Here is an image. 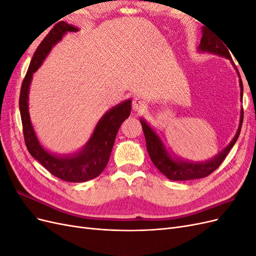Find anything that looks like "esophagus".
I'll list each match as a JSON object with an SVG mask.
<instances>
[{"label": "esophagus", "instance_id": "obj_1", "mask_svg": "<svg viewBox=\"0 0 256 256\" xmlns=\"http://www.w3.org/2000/svg\"><path fill=\"white\" fill-rule=\"evenodd\" d=\"M132 109L138 112H142L146 109V102L141 98H134L132 100Z\"/></svg>", "mask_w": 256, "mask_h": 256}]
</instances>
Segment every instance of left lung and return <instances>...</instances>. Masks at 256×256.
Here are the masks:
<instances>
[{
	"label": "left lung",
	"mask_w": 256,
	"mask_h": 256,
	"mask_svg": "<svg viewBox=\"0 0 256 256\" xmlns=\"http://www.w3.org/2000/svg\"><path fill=\"white\" fill-rule=\"evenodd\" d=\"M224 42H222L220 40H218L212 32H209L206 26H203V36L200 38V44L198 46V50L203 52H209L214 53L218 56H224L228 60H230L232 63L234 65V62L232 60V56L226 49V47L223 46ZM238 72V70H237ZM239 76V72H238ZM239 84H240V96H242V94H244V86L242 81L240 79L239 76ZM240 122L239 127L237 130V134L233 138L232 142L224 148L220 154H216L210 160L203 161V162H188L182 159L178 158H172L164 147V143H162L161 138L158 136V134L150 127L143 118H141V125L143 128V132L145 136L146 140V147L147 152L150 154V157L159 171L166 176L168 180H198V178H203L212 174L214 170L218 168L220 164L223 162L228 156V152L232 150V147L236 143L237 138L239 136L240 130H242V120H244V110L242 109L240 112Z\"/></svg>",
	"instance_id": "left-lung-1"
}]
</instances>
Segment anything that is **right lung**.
Here are the masks:
<instances>
[{
    "mask_svg": "<svg viewBox=\"0 0 256 256\" xmlns=\"http://www.w3.org/2000/svg\"><path fill=\"white\" fill-rule=\"evenodd\" d=\"M76 30H79L78 28L60 21L52 28L38 46L21 85L19 109L23 136L28 152L37 161H40L52 175L56 176L60 180L70 182H83L99 176L106 166L118 131L122 122L130 115L131 100H125L108 111L98 122L86 145L80 152L68 156H56L46 150L40 145L30 120L28 102L30 84L33 74L40 67L54 44H56L67 32H76Z\"/></svg>",
    "mask_w": 256,
    "mask_h": 256,
    "instance_id": "1",
    "label": "right lung"
}]
</instances>
